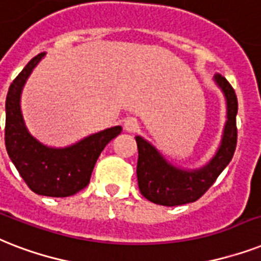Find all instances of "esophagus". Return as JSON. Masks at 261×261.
I'll use <instances>...</instances> for the list:
<instances>
[{
	"label": "esophagus",
	"mask_w": 261,
	"mask_h": 261,
	"mask_svg": "<svg viewBox=\"0 0 261 261\" xmlns=\"http://www.w3.org/2000/svg\"><path fill=\"white\" fill-rule=\"evenodd\" d=\"M124 128L128 132H136L137 129H139V122H137L136 118H126L124 122Z\"/></svg>",
	"instance_id": "obj_1"
}]
</instances>
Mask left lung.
Segmentation results:
<instances>
[{"label": "left lung", "mask_w": 261, "mask_h": 261, "mask_svg": "<svg viewBox=\"0 0 261 261\" xmlns=\"http://www.w3.org/2000/svg\"><path fill=\"white\" fill-rule=\"evenodd\" d=\"M217 85L224 91L228 106V121L225 125L221 147L210 163L198 171H185L167 163L166 159L151 144L136 137L137 182L143 197L156 205L178 206L198 201L213 186L217 178L232 160L237 144V97L234 89L221 74L214 76Z\"/></svg>", "instance_id": "8db88e82"}]
</instances>
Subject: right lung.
<instances>
[{"instance_id": "right-lung-1", "label": "right lung", "mask_w": 261, "mask_h": 261, "mask_svg": "<svg viewBox=\"0 0 261 261\" xmlns=\"http://www.w3.org/2000/svg\"><path fill=\"white\" fill-rule=\"evenodd\" d=\"M43 56L44 52L31 59L10 83L5 102L6 151L33 193L45 197H70L89 185L98 156L122 128L105 129L75 145L59 149L45 147L31 136L20 110V94L25 81Z\"/></svg>"}]
</instances>
